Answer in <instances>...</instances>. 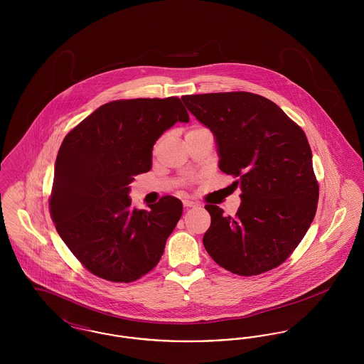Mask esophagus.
<instances>
[{
  "label": "esophagus",
  "instance_id": "esophagus-1",
  "mask_svg": "<svg viewBox=\"0 0 364 364\" xmlns=\"http://www.w3.org/2000/svg\"><path fill=\"white\" fill-rule=\"evenodd\" d=\"M183 205H184L186 208H196L198 206V203L192 202V200H183Z\"/></svg>",
  "mask_w": 364,
  "mask_h": 364
}]
</instances>
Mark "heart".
Listing matches in <instances>:
<instances>
[{
	"instance_id": "b5f03b06",
	"label": "heart",
	"mask_w": 364,
	"mask_h": 364,
	"mask_svg": "<svg viewBox=\"0 0 364 364\" xmlns=\"http://www.w3.org/2000/svg\"><path fill=\"white\" fill-rule=\"evenodd\" d=\"M195 129V128H193ZM190 184V181H184V186H188Z\"/></svg>"
}]
</instances>
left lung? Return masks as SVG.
I'll return each instance as SVG.
<instances>
[{
    "label": "left lung",
    "instance_id": "1",
    "mask_svg": "<svg viewBox=\"0 0 364 364\" xmlns=\"http://www.w3.org/2000/svg\"><path fill=\"white\" fill-rule=\"evenodd\" d=\"M191 113L217 139L220 169L236 178L235 217L206 205L208 255L228 272L258 276L284 263L316 213L319 186L304 131L270 100L245 91L184 95Z\"/></svg>",
    "mask_w": 364,
    "mask_h": 364
}]
</instances>
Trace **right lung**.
<instances>
[{
    "mask_svg": "<svg viewBox=\"0 0 364 364\" xmlns=\"http://www.w3.org/2000/svg\"><path fill=\"white\" fill-rule=\"evenodd\" d=\"M190 116L180 98L119 100L72 128L58 150L49 210L70 252L90 273L132 282L151 272L183 203L166 195L150 210L131 208L134 176L151 169L156 139Z\"/></svg>",
    "mask_w": 364,
    "mask_h": 364,
    "instance_id": "add662e5",
    "label": "right lung"
}]
</instances>
